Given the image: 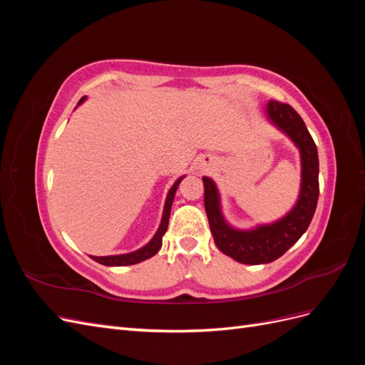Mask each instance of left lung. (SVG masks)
<instances>
[{"instance_id":"8db88e82","label":"left lung","mask_w":365,"mask_h":365,"mask_svg":"<svg viewBox=\"0 0 365 365\" xmlns=\"http://www.w3.org/2000/svg\"><path fill=\"white\" fill-rule=\"evenodd\" d=\"M269 123L288 137L300 152L302 182L294 207L272 224H260L250 230L231 227L222 213L217 185L204 176V205L216 247L239 263H269L288 251L300 239L314 217L318 185V152L303 118L289 105L269 101L264 106Z\"/></svg>"}]
</instances>
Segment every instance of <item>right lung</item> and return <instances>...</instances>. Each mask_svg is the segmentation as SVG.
Masks as SVG:
<instances>
[{
  "mask_svg": "<svg viewBox=\"0 0 365 365\" xmlns=\"http://www.w3.org/2000/svg\"><path fill=\"white\" fill-rule=\"evenodd\" d=\"M85 101H86V97H82L77 105H82ZM182 178H184V176H181V178L176 180L173 182V185L170 187V190L168 193V197H165V202H164L161 224H160V227L157 230V233L153 235V237L148 242L145 247H141L137 251L126 252V254H115V256H103V257L91 256V259L96 260L97 263L105 264V267H128V264H135V263H140V262L146 260V259H150L152 256H155V254L160 251V248L163 245V236H164L165 231H168L170 210H172V204H173V197H175L176 189H178V185L182 181Z\"/></svg>",
  "mask_w": 365,
  "mask_h": 365,
  "instance_id": "add662e5",
  "label": "right lung"
}]
</instances>
